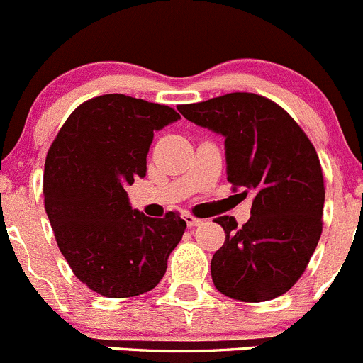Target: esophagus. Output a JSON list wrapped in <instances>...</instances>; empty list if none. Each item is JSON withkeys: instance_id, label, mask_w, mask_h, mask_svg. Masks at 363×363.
I'll list each match as a JSON object with an SVG mask.
<instances>
[{"instance_id": "esophagus-1", "label": "esophagus", "mask_w": 363, "mask_h": 363, "mask_svg": "<svg viewBox=\"0 0 363 363\" xmlns=\"http://www.w3.org/2000/svg\"><path fill=\"white\" fill-rule=\"evenodd\" d=\"M182 219L186 220V224H188V228H194V226H200L201 223H203V220L201 219H198V217H194V216H191V213H184V216H182Z\"/></svg>"}]
</instances>
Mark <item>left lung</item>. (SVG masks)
Returning <instances> with one entry per match:
<instances>
[{"mask_svg": "<svg viewBox=\"0 0 363 363\" xmlns=\"http://www.w3.org/2000/svg\"><path fill=\"white\" fill-rule=\"evenodd\" d=\"M186 120L224 137L233 191L252 196L250 219L213 223L226 242L213 254L216 289L231 299L262 303L281 296L306 269L322 235L323 175L299 125L269 99L247 91L179 106Z\"/></svg>", "mask_w": 363, "mask_h": 363, "instance_id": "1", "label": "left lung"}]
</instances>
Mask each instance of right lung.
<instances>
[{
    "label": "right lung",
    "mask_w": 363,
    "mask_h": 363,
    "mask_svg": "<svg viewBox=\"0 0 363 363\" xmlns=\"http://www.w3.org/2000/svg\"><path fill=\"white\" fill-rule=\"evenodd\" d=\"M181 120L169 106L106 94L76 108L45 162V211L57 245L86 287L106 297L150 292L184 235V219L132 208L155 132Z\"/></svg>",
    "instance_id": "right-lung-1"
}]
</instances>
